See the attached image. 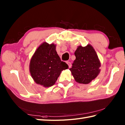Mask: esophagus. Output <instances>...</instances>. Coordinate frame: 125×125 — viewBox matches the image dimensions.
<instances>
[{"label":"esophagus","mask_w":125,"mask_h":125,"mask_svg":"<svg viewBox=\"0 0 125 125\" xmlns=\"http://www.w3.org/2000/svg\"><path fill=\"white\" fill-rule=\"evenodd\" d=\"M66 63H67V64L68 65L69 67V68H71V62H69V61H67V62H66Z\"/></svg>","instance_id":"esophagus-1"}]
</instances>
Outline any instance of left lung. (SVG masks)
<instances>
[{
  "mask_svg": "<svg viewBox=\"0 0 125 125\" xmlns=\"http://www.w3.org/2000/svg\"><path fill=\"white\" fill-rule=\"evenodd\" d=\"M76 59L69 69L76 82L87 84L97 77L100 72L101 63L94 49L91 44L78 46L75 52Z\"/></svg>",
  "mask_w": 125,
  "mask_h": 125,
  "instance_id": "8db88e82",
  "label": "left lung"
}]
</instances>
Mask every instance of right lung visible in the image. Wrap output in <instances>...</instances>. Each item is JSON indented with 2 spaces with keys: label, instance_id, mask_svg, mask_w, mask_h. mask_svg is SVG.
I'll return each mask as SVG.
<instances>
[{
  "label": "right lung",
  "instance_id": "obj_1",
  "mask_svg": "<svg viewBox=\"0 0 125 125\" xmlns=\"http://www.w3.org/2000/svg\"><path fill=\"white\" fill-rule=\"evenodd\" d=\"M56 44L44 42L35 50L30 63V72L34 81L44 87L54 85L61 72L68 69L61 61L56 50Z\"/></svg>",
  "mask_w": 125,
  "mask_h": 125
}]
</instances>
